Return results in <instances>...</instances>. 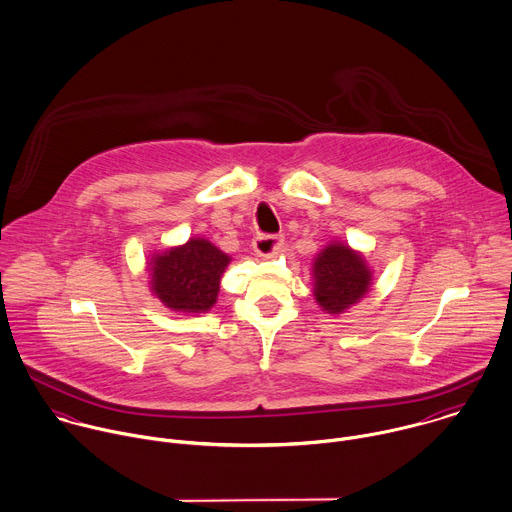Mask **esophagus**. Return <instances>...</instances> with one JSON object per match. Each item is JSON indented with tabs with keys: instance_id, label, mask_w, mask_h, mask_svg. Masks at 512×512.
<instances>
[{
	"instance_id": "esophagus-1",
	"label": "esophagus",
	"mask_w": 512,
	"mask_h": 512,
	"mask_svg": "<svg viewBox=\"0 0 512 512\" xmlns=\"http://www.w3.org/2000/svg\"><path fill=\"white\" fill-rule=\"evenodd\" d=\"M283 245V235H263L259 233L253 239V251L259 257H271Z\"/></svg>"
}]
</instances>
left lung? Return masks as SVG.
Masks as SVG:
<instances>
[{"instance_id":"8db88e82","label":"left lung","mask_w":512,"mask_h":512,"mask_svg":"<svg viewBox=\"0 0 512 512\" xmlns=\"http://www.w3.org/2000/svg\"><path fill=\"white\" fill-rule=\"evenodd\" d=\"M313 277L317 303L333 315L359 303L373 281L365 257L343 243H331L317 255Z\"/></svg>"}]
</instances>
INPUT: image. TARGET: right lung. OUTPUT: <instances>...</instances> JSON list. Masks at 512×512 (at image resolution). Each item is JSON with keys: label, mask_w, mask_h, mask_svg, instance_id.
Here are the masks:
<instances>
[{"label": "right lung", "mask_w": 512, "mask_h": 512, "mask_svg": "<svg viewBox=\"0 0 512 512\" xmlns=\"http://www.w3.org/2000/svg\"><path fill=\"white\" fill-rule=\"evenodd\" d=\"M229 261L231 257L207 239H189L151 257V291L171 311L205 313L217 303L221 275Z\"/></svg>", "instance_id": "add662e5"}]
</instances>
